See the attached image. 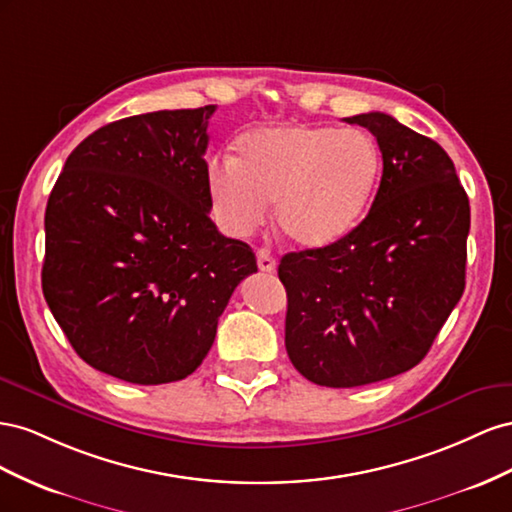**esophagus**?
I'll return each instance as SVG.
<instances>
[{
	"mask_svg": "<svg viewBox=\"0 0 512 512\" xmlns=\"http://www.w3.org/2000/svg\"><path fill=\"white\" fill-rule=\"evenodd\" d=\"M257 266L261 272H266V274H272L276 270V259L272 257L268 248H259L257 251Z\"/></svg>",
	"mask_w": 512,
	"mask_h": 512,
	"instance_id": "34e87169",
	"label": "esophagus"
}]
</instances>
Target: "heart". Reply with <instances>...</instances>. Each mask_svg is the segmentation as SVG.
Returning a JSON list of instances; mask_svg holds the SVG:
<instances>
[{
  "mask_svg": "<svg viewBox=\"0 0 512 512\" xmlns=\"http://www.w3.org/2000/svg\"><path fill=\"white\" fill-rule=\"evenodd\" d=\"M382 175V154L362 130L276 126L240 141V158L208 167L212 210L231 236L264 225L274 203L283 238L315 251L341 242L367 214Z\"/></svg>",
  "mask_w": 512,
  "mask_h": 512,
  "instance_id": "1",
  "label": "heart"
}]
</instances>
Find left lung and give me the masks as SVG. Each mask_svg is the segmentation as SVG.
Instances as JSON below:
<instances>
[{"label":"left lung","mask_w":512,"mask_h":512,"mask_svg":"<svg viewBox=\"0 0 512 512\" xmlns=\"http://www.w3.org/2000/svg\"><path fill=\"white\" fill-rule=\"evenodd\" d=\"M377 139L384 171L341 242L287 253L285 347L317 386L354 388L427 356L465 289L470 201L440 143L386 113L345 118Z\"/></svg>","instance_id":"left-lung-1"}]
</instances>
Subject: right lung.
<instances>
[{"label":"right lung","instance_id":"right-lung-1","mask_svg":"<svg viewBox=\"0 0 512 512\" xmlns=\"http://www.w3.org/2000/svg\"><path fill=\"white\" fill-rule=\"evenodd\" d=\"M214 105L133 115L68 156L45 214L42 294L75 352L156 386L191 375L257 261L210 218Z\"/></svg>","mask_w":512,"mask_h":512}]
</instances>
